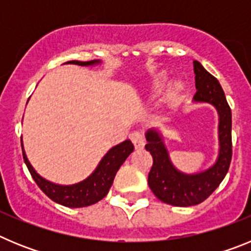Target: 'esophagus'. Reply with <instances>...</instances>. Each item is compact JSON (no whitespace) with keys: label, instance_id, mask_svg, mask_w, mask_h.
Returning <instances> with one entry per match:
<instances>
[{"label":"esophagus","instance_id":"esophagus-1","mask_svg":"<svg viewBox=\"0 0 251 251\" xmlns=\"http://www.w3.org/2000/svg\"><path fill=\"white\" fill-rule=\"evenodd\" d=\"M130 141L133 142V145L136 147V150L145 147V136L141 132H133L129 136Z\"/></svg>","mask_w":251,"mask_h":251}]
</instances>
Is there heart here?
<instances>
[{"instance_id": "heart-1", "label": "heart", "mask_w": 251, "mask_h": 251, "mask_svg": "<svg viewBox=\"0 0 251 251\" xmlns=\"http://www.w3.org/2000/svg\"><path fill=\"white\" fill-rule=\"evenodd\" d=\"M167 79V72H159L153 75L150 81V86H148V95L154 97L163 88ZM186 88H187V85H186L185 80L181 79V77H176L172 81H170V84L167 85V89H166L165 97H163V108L161 110L162 119L167 118L168 114L178 106L179 101L182 100L183 95L186 93Z\"/></svg>"}]
</instances>
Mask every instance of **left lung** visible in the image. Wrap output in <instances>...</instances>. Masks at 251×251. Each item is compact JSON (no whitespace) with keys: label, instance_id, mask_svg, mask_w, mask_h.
I'll return each mask as SVG.
<instances>
[{"label":"left lung","instance_id":"1","mask_svg":"<svg viewBox=\"0 0 251 251\" xmlns=\"http://www.w3.org/2000/svg\"><path fill=\"white\" fill-rule=\"evenodd\" d=\"M196 94L194 103H207L219 114V153L212 166L196 174H185L177 170L170 158L165 139L159 129L146 133V150L152 154L153 166L148 175V185L162 202L187 207L205 201L225 178L232 156L231 109L226 101L225 93L216 77L194 61Z\"/></svg>","mask_w":251,"mask_h":251}]
</instances>
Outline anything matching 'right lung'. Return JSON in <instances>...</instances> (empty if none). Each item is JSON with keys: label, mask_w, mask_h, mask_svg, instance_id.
Wrapping results in <instances>:
<instances>
[{"label": "right lung", "mask_w": 251, "mask_h": 251, "mask_svg": "<svg viewBox=\"0 0 251 251\" xmlns=\"http://www.w3.org/2000/svg\"><path fill=\"white\" fill-rule=\"evenodd\" d=\"M65 64H74V65L79 66H94L101 64V61L100 60H90V61L72 60V61H68ZM133 151H134V146L132 145L129 139H127V141L122 142L119 145L110 148L105 153V156L100 159L97 168L93 171V174L86 177L85 179L74 183V185H57V183L50 182L37 174L27 159L25 150H24V145H22L24 161H25L31 176L35 179L37 186L52 201L66 206V207L73 208L90 206L104 199L109 191V188L112 187L113 181H114V177L118 170Z\"/></svg>", "instance_id": "add662e5"}]
</instances>
